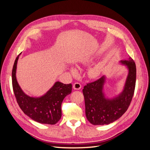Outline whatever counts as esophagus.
<instances>
[{
  "label": "esophagus",
  "instance_id": "1",
  "mask_svg": "<svg viewBox=\"0 0 150 150\" xmlns=\"http://www.w3.org/2000/svg\"><path fill=\"white\" fill-rule=\"evenodd\" d=\"M73 88L76 90H79L81 88V84L79 83H75L73 84Z\"/></svg>",
  "mask_w": 150,
  "mask_h": 150
}]
</instances>
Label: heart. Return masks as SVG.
Returning <instances> with one entry per match:
<instances>
[{"mask_svg": "<svg viewBox=\"0 0 150 150\" xmlns=\"http://www.w3.org/2000/svg\"><path fill=\"white\" fill-rule=\"evenodd\" d=\"M89 61V59H84V61H83L82 63L83 64H86L88 63ZM70 71L72 72V74H76L77 72V70L75 69L74 67H71L70 68ZM101 71V66L99 65H96L92 67H91L90 69L88 71V75L91 78H96V77L98 76L100 74Z\"/></svg>", "mask_w": 150, "mask_h": 150, "instance_id": "heart-1", "label": "heart"}]
</instances>
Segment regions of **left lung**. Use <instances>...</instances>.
Segmentation results:
<instances>
[{"label": "left lung", "mask_w": 150, "mask_h": 150, "mask_svg": "<svg viewBox=\"0 0 150 150\" xmlns=\"http://www.w3.org/2000/svg\"><path fill=\"white\" fill-rule=\"evenodd\" d=\"M129 70L124 89L118 96L106 98L103 88L106 78H101L84 86L83 93L85 101L86 116L93 125H109L119 119L128 110L134 92L137 68L131 57L128 60L121 61Z\"/></svg>", "instance_id": "1"}]
</instances>
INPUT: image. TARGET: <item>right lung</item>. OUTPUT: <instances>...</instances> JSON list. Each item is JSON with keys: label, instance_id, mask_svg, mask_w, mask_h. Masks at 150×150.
<instances>
[{"label": "right lung", "instance_id": "right-lung-1", "mask_svg": "<svg viewBox=\"0 0 150 150\" xmlns=\"http://www.w3.org/2000/svg\"><path fill=\"white\" fill-rule=\"evenodd\" d=\"M21 54L16 59L12 72V88L17 102L22 111L32 120L42 124L55 125L61 119L62 102L67 95L71 93L72 84L57 81L42 96H28L21 89L16 79L17 64Z\"/></svg>", "mask_w": 150, "mask_h": 150}]
</instances>
